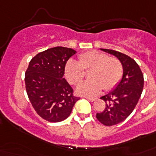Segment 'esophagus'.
Segmentation results:
<instances>
[{
    "label": "esophagus",
    "instance_id": "esophagus-1",
    "mask_svg": "<svg viewBox=\"0 0 156 156\" xmlns=\"http://www.w3.org/2000/svg\"><path fill=\"white\" fill-rule=\"evenodd\" d=\"M84 98H86L87 100H88L90 102H93V101H95V98H92V97H89V96H83Z\"/></svg>",
    "mask_w": 156,
    "mask_h": 156
}]
</instances>
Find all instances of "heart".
<instances>
[{
    "label": "heart",
    "mask_w": 156,
    "mask_h": 156,
    "mask_svg": "<svg viewBox=\"0 0 156 156\" xmlns=\"http://www.w3.org/2000/svg\"><path fill=\"white\" fill-rule=\"evenodd\" d=\"M79 61L69 60L65 66V76L72 84L80 82L85 76V71L89 73L90 79L81 82L76 87L79 95L92 96L99 94L103 88L112 90L121 80L122 65L118 59L110 57L99 51H90L79 55Z\"/></svg>",
    "instance_id": "b5f03b06"
}]
</instances>
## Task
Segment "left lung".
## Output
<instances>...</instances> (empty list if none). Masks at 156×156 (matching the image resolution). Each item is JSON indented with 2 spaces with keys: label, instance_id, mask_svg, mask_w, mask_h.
Wrapping results in <instances>:
<instances>
[{
  "label": "left lung",
  "instance_id": "8db88e82",
  "mask_svg": "<svg viewBox=\"0 0 156 156\" xmlns=\"http://www.w3.org/2000/svg\"><path fill=\"white\" fill-rule=\"evenodd\" d=\"M113 55L121 61L123 73L121 80L112 90L102 96L106 107L102 112L96 114V118L103 125L112 126L125 121L138 104L143 92L144 79L136 61L126 54L111 49L100 48Z\"/></svg>",
  "mask_w": 156,
  "mask_h": 156
}]
</instances>
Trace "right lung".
Returning <instances> with one entry per match:
<instances>
[{"label": "right lung", "instance_id": "right-lung-1", "mask_svg": "<svg viewBox=\"0 0 156 156\" xmlns=\"http://www.w3.org/2000/svg\"><path fill=\"white\" fill-rule=\"evenodd\" d=\"M75 50L55 47L38 53L25 73L26 90L35 112L49 122H60L70 115L80 98L64 78L65 66Z\"/></svg>", "mask_w": 156, "mask_h": 156}]
</instances>
